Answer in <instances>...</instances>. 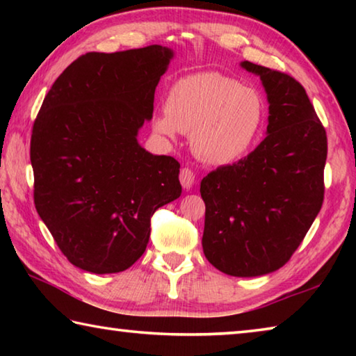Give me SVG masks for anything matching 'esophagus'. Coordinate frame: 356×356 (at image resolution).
Here are the masks:
<instances>
[{
  "instance_id": "esophagus-1",
  "label": "esophagus",
  "mask_w": 356,
  "mask_h": 356,
  "mask_svg": "<svg viewBox=\"0 0 356 356\" xmlns=\"http://www.w3.org/2000/svg\"><path fill=\"white\" fill-rule=\"evenodd\" d=\"M179 180L185 190H190L193 184H195V172L190 168H182L179 172Z\"/></svg>"
}]
</instances>
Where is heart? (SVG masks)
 <instances>
[{
	"label": "heart",
	"instance_id": "obj_1",
	"mask_svg": "<svg viewBox=\"0 0 356 356\" xmlns=\"http://www.w3.org/2000/svg\"><path fill=\"white\" fill-rule=\"evenodd\" d=\"M264 122L265 100L257 89L218 72H201L172 83L154 129L166 138L191 134L200 159L226 165L248 152Z\"/></svg>",
	"mask_w": 356,
	"mask_h": 356
}]
</instances>
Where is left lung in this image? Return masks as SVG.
Here are the masks:
<instances>
[{"instance_id": "8db88e82", "label": "left lung", "mask_w": 356, "mask_h": 356, "mask_svg": "<svg viewBox=\"0 0 356 356\" xmlns=\"http://www.w3.org/2000/svg\"><path fill=\"white\" fill-rule=\"evenodd\" d=\"M268 99L267 136L237 163L201 182L202 250L231 276L281 268L303 242L323 204L327 131L305 88L284 72L243 61Z\"/></svg>"}]
</instances>
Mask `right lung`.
Instances as JSON below:
<instances>
[{"instance_id": "1", "label": "right lung", "mask_w": 356, "mask_h": 356, "mask_svg": "<svg viewBox=\"0 0 356 356\" xmlns=\"http://www.w3.org/2000/svg\"><path fill=\"white\" fill-rule=\"evenodd\" d=\"M171 58L161 45L86 53L56 78L34 120L35 210L78 268L131 267L146 251L155 210L182 193L179 161L136 140Z\"/></svg>"}]
</instances>
